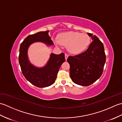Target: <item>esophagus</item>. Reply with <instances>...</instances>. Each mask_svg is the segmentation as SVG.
<instances>
[{
    "label": "esophagus",
    "instance_id": "esophagus-1",
    "mask_svg": "<svg viewBox=\"0 0 122 122\" xmlns=\"http://www.w3.org/2000/svg\"><path fill=\"white\" fill-rule=\"evenodd\" d=\"M68 55L66 53H65V58L66 60H67V59H68Z\"/></svg>",
    "mask_w": 122,
    "mask_h": 122
}]
</instances>
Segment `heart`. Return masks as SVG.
<instances>
[{
    "instance_id": "heart-1",
    "label": "heart",
    "mask_w": 122,
    "mask_h": 122,
    "mask_svg": "<svg viewBox=\"0 0 122 122\" xmlns=\"http://www.w3.org/2000/svg\"><path fill=\"white\" fill-rule=\"evenodd\" d=\"M54 42L56 45L68 46V51L73 54H78L84 52L89 47L91 43V38L86 33L76 31L62 32L56 39Z\"/></svg>"
}]
</instances>
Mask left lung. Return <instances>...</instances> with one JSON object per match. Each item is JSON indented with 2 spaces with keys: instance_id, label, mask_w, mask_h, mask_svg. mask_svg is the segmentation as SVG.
I'll return each instance as SVG.
<instances>
[{
  "instance_id": "left-lung-1",
  "label": "left lung",
  "mask_w": 122,
  "mask_h": 122,
  "mask_svg": "<svg viewBox=\"0 0 122 122\" xmlns=\"http://www.w3.org/2000/svg\"><path fill=\"white\" fill-rule=\"evenodd\" d=\"M93 41L84 52L69 56L67 61L70 66V77L74 83L89 86L100 78L106 61L104 46L96 36L87 33Z\"/></svg>"
}]
</instances>
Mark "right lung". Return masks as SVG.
<instances>
[{"mask_svg": "<svg viewBox=\"0 0 122 122\" xmlns=\"http://www.w3.org/2000/svg\"><path fill=\"white\" fill-rule=\"evenodd\" d=\"M49 32V30L40 31L28 36L20 46L19 62L22 73L28 81L38 87H46L53 84L61 64L66 60L64 53H52L47 63L42 67L36 66L30 62L28 50L32 43L39 42L49 46L53 45Z\"/></svg>", "mask_w": 122, "mask_h": 122, "instance_id": "add662e5", "label": "right lung"}]
</instances>
